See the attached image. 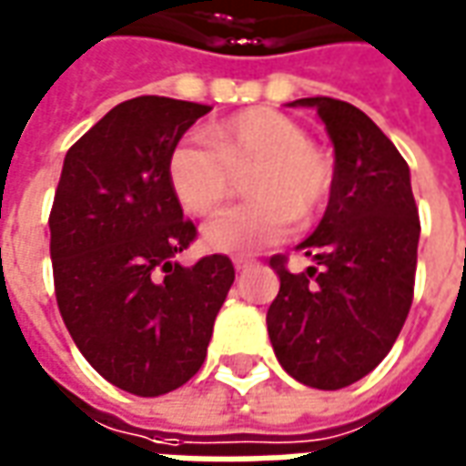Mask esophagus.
Segmentation results:
<instances>
[{"instance_id": "obj_1", "label": "esophagus", "mask_w": 466, "mask_h": 466, "mask_svg": "<svg viewBox=\"0 0 466 466\" xmlns=\"http://www.w3.org/2000/svg\"><path fill=\"white\" fill-rule=\"evenodd\" d=\"M232 262H234V268H237V270H247V268H252V265H255V262H252L249 258H234Z\"/></svg>"}]
</instances>
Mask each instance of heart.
Returning a JSON list of instances; mask_svg holds the SVG:
<instances>
[{"mask_svg": "<svg viewBox=\"0 0 466 466\" xmlns=\"http://www.w3.org/2000/svg\"><path fill=\"white\" fill-rule=\"evenodd\" d=\"M211 140H180L167 157V180L180 207L201 217L229 196L234 173L252 167L247 196L255 201L224 208L201 229L214 252L247 255L286 239L296 217H313L331 193L329 155L288 114L245 109L214 125Z\"/></svg>", "mask_w": 466, "mask_h": 466, "instance_id": "obj_1", "label": "heart"}]
</instances>
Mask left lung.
Returning <instances> with one entry per match:
<instances>
[{
	"mask_svg": "<svg viewBox=\"0 0 466 466\" xmlns=\"http://www.w3.org/2000/svg\"><path fill=\"white\" fill-rule=\"evenodd\" d=\"M311 106L334 145V183L324 219L296 249L319 268L288 273L270 259L280 290L268 309L275 357L290 378L339 390L385 360L413 300L419 208L410 170L382 129L357 106L329 96Z\"/></svg>",
	"mask_w": 466,
	"mask_h": 466,
	"instance_id": "obj_1",
	"label": "left lung"
}]
</instances>
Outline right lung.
I'll list each match as a JSON object with an SVG mask.
<instances>
[{"instance_id": "add662e5", "label": "right lung", "mask_w": 466, "mask_h": 466, "mask_svg": "<svg viewBox=\"0 0 466 466\" xmlns=\"http://www.w3.org/2000/svg\"><path fill=\"white\" fill-rule=\"evenodd\" d=\"M211 106L167 96L116 104L66 153L50 211L56 299L68 334L101 378L155 398L207 360L234 283L227 255L191 268L196 237L167 180V157Z\"/></svg>"}]
</instances>
